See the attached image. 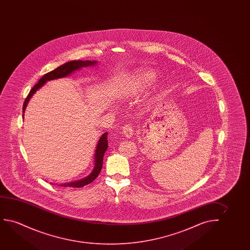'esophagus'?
<instances>
[{
    "label": "esophagus",
    "instance_id": "34e87169",
    "mask_svg": "<svg viewBox=\"0 0 250 250\" xmlns=\"http://www.w3.org/2000/svg\"><path fill=\"white\" fill-rule=\"evenodd\" d=\"M123 134L126 138H131L134 135L133 127L130 125H125L123 128Z\"/></svg>",
    "mask_w": 250,
    "mask_h": 250
}]
</instances>
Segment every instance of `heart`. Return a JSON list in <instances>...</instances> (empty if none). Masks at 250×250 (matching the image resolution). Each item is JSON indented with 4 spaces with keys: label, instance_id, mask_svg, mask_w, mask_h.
I'll use <instances>...</instances> for the list:
<instances>
[{
    "label": "heart",
    "instance_id": "heart-1",
    "mask_svg": "<svg viewBox=\"0 0 250 250\" xmlns=\"http://www.w3.org/2000/svg\"><path fill=\"white\" fill-rule=\"evenodd\" d=\"M155 72L151 70H141L136 72L124 90V96L132 97L140 95L147 87L153 83L155 79Z\"/></svg>",
    "mask_w": 250,
    "mask_h": 250
}]
</instances>
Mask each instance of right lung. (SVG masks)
Segmentation results:
<instances>
[{
	"mask_svg": "<svg viewBox=\"0 0 250 250\" xmlns=\"http://www.w3.org/2000/svg\"><path fill=\"white\" fill-rule=\"evenodd\" d=\"M96 63H97L96 61H93V62H91V61H72V62H66L64 65H61V66H59L51 72L46 73L43 77H42L38 83L35 84L34 87L31 89L30 93L28 94L27 97L24 100V105H23V113H24L28 103H29V101L32 97V96L34 95L35 93L37 92V90L41 88L42 86H43L45 83L50 81V80H54V79L65 78V77L70 75L72 72L78 71L79 69L90 66V65H95ZM24 114H23V119H24ZM107 147H108L107 133L105 132V133L102 135V137H100L98 144L96 145V152H95V163H94L95 165H94V168H93L91 173L88 177L80 179V180L65 183V184H62V185H60L59 186L71 187V188H81V187H83V186L92 183L97 178L100 171L102 170L103 156H104V154H105Z\"/></svg>",
	"mask_w": 250,
	"mask_h": 250,
	"instance_id": "right-lung-1",
	"label": "right lung"
}]
</instances>
